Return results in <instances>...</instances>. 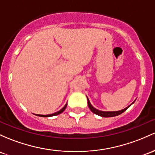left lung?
<instances>
[{
    "label": "left lung",
    "mask_w": 155,
    "mask_h": 155,
    "mask_svg": "<svg viewBox=\"0 0 155 155\" xmlns=\"http://www.w3.org/2000/svg\"><path fill=\"white\" fill-rule=\"evenodd\" d=\"M87 104H88V107H89L90 110H91L93 113L96 114V115H100V116L106 117V118H108V117L117 116V115H120V114L123 113L124 112L126 111V110H127V109L130 107V106H129V107H126L125 109H124V110H120V111H115V112H104V111H101V110H96V108H94L93 106H92L91 104L90 103V101H89V99H88V98H87Z\"/></svg>",
    "instance_id": "obj_1"
}]
</instances>
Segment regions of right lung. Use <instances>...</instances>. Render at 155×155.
Listing matches in <instances>:
<instances>
[{
  "label": "right lung",
  "mask_w": 155,
  "mask_h": 155,
  "mask_svg": "<svg viewBox=\"0 0 155 155\" xmlns=\"http://www.w3.org/2000/svg\"><path fill=\"white\" fill-rule=\"evenodd\" d=\"M66 107H67V104H66L64 105L63 108L61 109V110H59V111L57 112V113H53V114H50V115H38V116H40V117H51V116H54V115H59V114L62 113V112H63L64 110L66 109Z\"/></svg>",
  "instance_id": "obj_1"
}]
</instances>
